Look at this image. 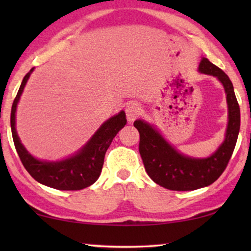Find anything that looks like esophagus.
Segmentation results:
<instances>
[{"label": "esophagus", "mask_w": 251, "mask_h": 251, "mask_svg": "<svg viewBox=\"0 0 251 251\" xmlns=\"http://www.w3.org/2000/svg\"><path fill=\"white\" fill-rule=\"evenodd\" d=\"M140 106L137 104L135 101H131L129 102L128 105H126V120L131 123L135 121V120L138 118L139 114H140Z\"/></svg>", "instance_id": "34e87169"}]
</instances>
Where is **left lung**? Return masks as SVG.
<instances>
[{"label": "left lung", "mask_w": 251, "mask_h": 251, "mask_svg": "<svg viewBox=\"0 0 251 251\" xmlns=\"http://www.w3.org/2000/svg\"><path fill=\"white\" fill-rule=\"evenodd\" d=\"M199 71L216 76L224 85L228 105V126L224 143L207 159L181 155L149 123L133 122L139 132V153L144 167L154 183L173 191H193L218 179L227 167L238 140L240 107L229 77L221 68L202 58Z\"/></svg>", "instance_id": "obj_1"}]
</instances>
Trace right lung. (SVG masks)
<instances>
[{"label": "right lung", "mask_w": 251, "mask_h": 251, "mask_svg": "<svg viewBox=\"0 0 251 251\" xmlns=\"http://www.w3.org/2000/svg\"><path fill=\"white\" fill-rule=\"evenodd\" d=\"M33 70L34 68L24 77L18 94L13 100L10 116L13 143L20 161L30 176L46 186L60 191H78L90 186L100 176L106 151L108 150L113 138L126 126V113L122 111L118 115L107 120L76 155L59 162H46L37 160L30 155L20 143L15 126L17 104Z\"/></svg>", "instance_id": "right-lung-1"}]
</instances>
